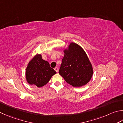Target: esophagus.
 Masks as SVG:
<instances>
[{"label":"esophagus","mask_w":123,"mask_h":123,"mask_svg":"<svg viewBox=\"0 0 123 123\" xmlns=\"http://www.w3.org/2000/svg\"><path fill=\"white\" fill-rule=\"evenodd\" d=\"M54 70H55V71L57 72V73L59 71V68H57V67H55V68H54Z\"/></svg>","instance_id":"obj_1"}]
</instances>
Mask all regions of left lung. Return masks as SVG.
Instances as JSON below:
<instances>
[{"instance_id":"obj_1","label":"left lung","mask_w":123,"mask_h":123,"mask_svg":"<svg viewBox=\"0 0 123 123\" xmlns=\"http://www.w3.org/2000/svg\"><path fill=\"white\" fill-rule=\"evenodd\" d=\"M63 52L64 56L59 74L74 87H79L87 84L92 78L93 70L84 50L79 45L72 42Z\"/></svg>"}]
</instances>
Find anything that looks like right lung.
Returning <instances> with one entry per match:
<instances>
[{
    "label": "right lung",
    "instance_id": "1",
    "mask_svg": "<svg viewBox=\"0 0 123 123\" xmlns=\"http://www.w3.org/2000/svg\"><path fill=\"white\" fill-rule=\"evenodd\" d=\"M56 74L49 62L42 59V55L37 54L29 62L25 70V78L30 85L41 87L49 82Z\"/></svg>",
    "mask_w": 123,
    "mask_h": 123
}]
</instances>
